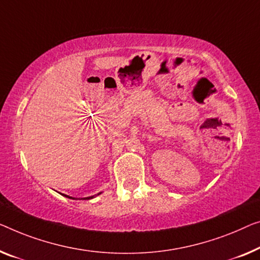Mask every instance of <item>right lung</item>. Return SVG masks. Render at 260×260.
Wrapping results in <instances>:
<instances>
[{"label": "right lung", "instance_id": "1", "mask_svg": "<svg viewBox=\"0 0 260 260\" xmlns=\"http://www.w3.org/2000/svg\"><path fill=\"white\" fill-rule=\"evenodd\" d=\"M67 196V195H65ZM67 197H69V196H67ZM69 199H72V197H69ZM90 199H92V196L91 197H86V200H90Z\"/></svg>", "mask_w": 260, "mask_h": 260}]
</instances>
